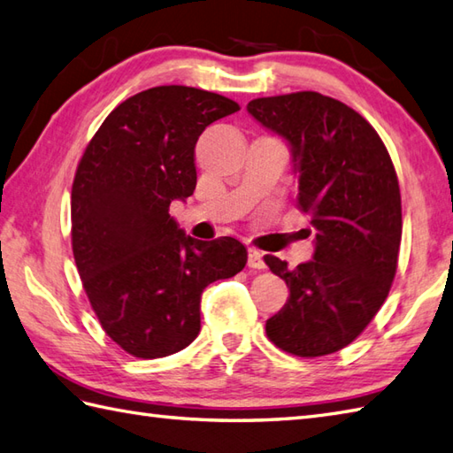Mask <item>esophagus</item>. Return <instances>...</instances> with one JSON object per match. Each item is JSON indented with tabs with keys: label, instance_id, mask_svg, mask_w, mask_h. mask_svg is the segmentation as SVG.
Listing matches in <instances>:
<instances>
[{
	"label": "esophagus",
	"instance_id": "34e87169",
	"mask_svg": "<svg viewBox=\"0 0 453 453\" xmlns=\"http://www.w3.org/2000/svg\"><path fill=\"white\" fill-rule=\"evenodd\" d=\"M247 265L251 268H265V253L258 251V249H249V258H247Z\"/></svg>",
	"mask_w": 453,
	"mask_h": 453
}]
</instances>
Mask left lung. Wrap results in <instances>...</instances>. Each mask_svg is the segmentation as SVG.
I'll list each match as a JSON object with an SVG mask.
<instances>
[{"label": "left lung", "mask_w": 453, "mask_h": 453, "mask_svg": "<svg viewBox=\"0 0 453 453\" xmlns=\"http://www.w3.org/2000/svg\"><path fill=\"white\" fill-rule=\"evenodd\" d=\"M247 111L290 146L297 208L315 229L311 261L288 268L265 257L290 288L266 334L296 356L333 354L368 326L395 278L403 232L395 167L372 124L321 93L253 99Z\"/></svg>", "instance_id": "left-lung-1"}]
</instances>
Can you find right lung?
I'll list each match as a JSON object with an SVG mask.
<instances>
[{
    "label": "right lung",
    "mask_w": 453,
    "mask_h": 453,
    "mask_svg": "<svg viewBox=\"0 0 453 453\" xmlns=\"http://www.w3.org/2000/svg\"><path fill=\"white\" fill-rule=\"evenodd\" d=\"M237 111L204 89H146L104 119L75 171V265L104 333L136 358H163L195 341L204 288L247 263L237 239L200 242L169 214L173 200L195 192L198 136Z\"/></svg>",
    "instance_id": "add662e5"
}]
</instances>
